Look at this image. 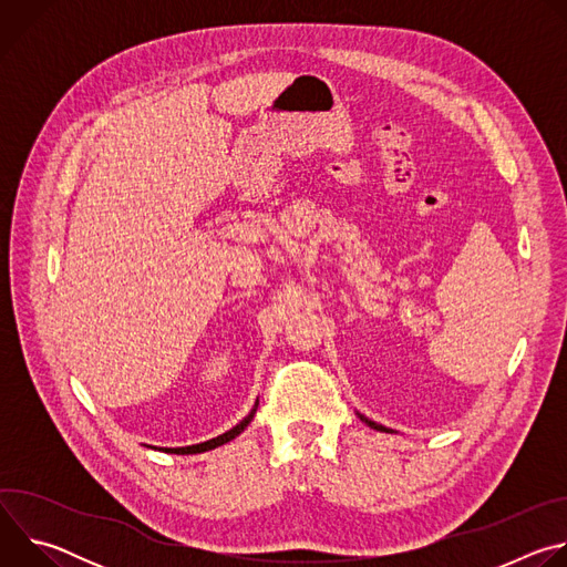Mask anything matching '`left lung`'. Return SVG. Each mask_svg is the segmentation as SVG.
I'll list each match as a JSON object with an SVG mask.
<instances>
[{
	"label": "left lung",
	"mask_w": 567,
	"mask_h": 567,
	"mask_svg": "<svg viewBox=\"0 0 567 567\" xmlns=\"http://www.w3.org/2000/svg\"><path fill=\"white\" fill-rule=\"evenodd\" d=\"M361 420H363V422H365V424H368V426H370V429H377V431H388V429H385V426H381V424H377V422H370V420H365V417H363V415H361Z\"/></svg>",
	"instance_id": "1"
}]
</instances>
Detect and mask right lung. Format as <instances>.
Segmentation results:
<instances>
[{
	"mask_svg": "<svg viewBox=\"0 0 567 567\" xmlns=\"http://www.w3.org/2000/svg\"><path fill=\"white\" fill-rule=\"evenodd\" d=\"M256 411H258V401H256V406H254V411L249 413V417H245L241 420L237 426H233L230 431H226L224 435H217V437H213V440H208V442H202V444H193V446H182V449H164L166 453H177V455H188V453H204V451H210V449H217V446H221V444H226V442H230L233 437H237L241 431H245L249 424H251V420H254V415H256Z\"/></svg>",
	"mask_w": 567,
	"mask_h": 567,
	"instance_id": "1",
	"label": "right lung"
}]
</instances>
